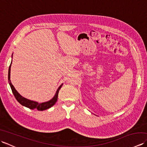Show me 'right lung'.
<instances>
[{"instance_id": "1", "label": "right lung", "mask_w": 147, "mask_h": 147, "mask_svg": "<svg viewBox=\"0 0 147 147\" xmlns=\"http://www.w3.org/2000/svg\"><path fill=\"white\" fill-rule=\"evenodd\" d=\"M12 63V62H11ZM11 64L9 66V73H8V80H9V85H10V86L12 90V93H13L16 99L17 100V101L20 103V104H21L22 105L24 106V107H26L28 108H29L30 109H36L38 111H44L46 110V109H48L49 108H51V107H52L54 105L55 102H57V98H58V93H59V90L61 89V86L62 85L59 87L57 92L55 93V95H54V97H53L51 100H49L48 102H43V103H38L35 101H32L30 100L27 99L26 98L23 97L22 96L20 93H19L15 89V88L14 87V86L12 85V84L10 80V73H11Z\"/></svg>"}]
</instances>
